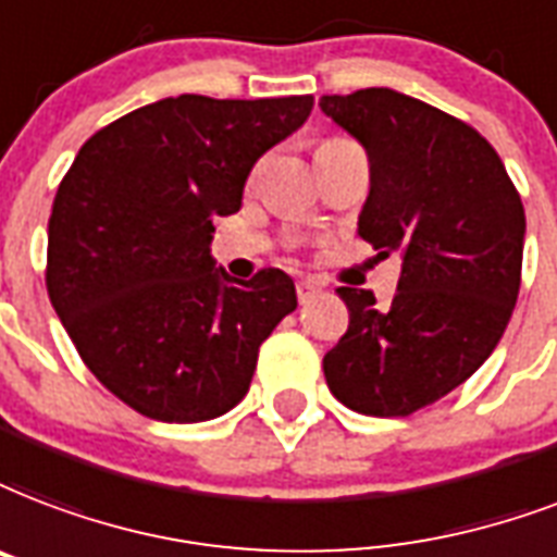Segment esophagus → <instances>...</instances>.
I'll return each mask as SVG.
<instances>
[{
	"label": "esophagus",
	"mask_w": 557,
	"mask_h": 557,
	"mask_svg": "<svg viewBox=\"0 0 557 557\" xmlns=\"http://www.w3.org/2000/svg\"><path fill=\"white\" fill-rule=\"evenodd\" d=\"M318 292H321V286L312 283V280H300V283H297V300H300V304H309Z\"/></svg>",
	"instance_id": "esophagus-1"
}]
</instances>
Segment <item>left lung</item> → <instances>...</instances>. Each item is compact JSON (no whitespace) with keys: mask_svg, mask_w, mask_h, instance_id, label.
Returning a JSON list of instances; mask_svg holds the SVG:
<instances>
[{"mask_svg":"<svg viewBox=\"0 0 557 557\" xmlns=\"http://www.w3.org/2000/svg\"><path fill=\"white\" fill-rule=\"evenodd\" d=\"M318 104L368 154L359 236L376 260L403 257L388 309L364 288H338L350 324L324 356L326 385L347 409L406 418L499 345L520 292L523 201L491 143L426 101L368 87Z\"/></svg>","mask_w":557,"mask_h":557,"instance_id":"8db88e82","label":"left lung"}]
</instances>
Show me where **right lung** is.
<instances>
[{
	"label": "right lung",
	"mask_w": 557,
	"mask_h": 557,
	"mask_svg": "<svg viewBox=\"0 0 557 557\" xmlns=\"http://www.w3.org/2000/svg\"><path fill=\"white\" fill-rule=\"evenodd\" d=\"M312 96L184 92L81 146L49 219L46 288L96 380L163 423H201L248 394L260 345L295 312L280 269L231 280L210 253L250 169L295 134Z\"/></svg>",
	"instance_id": "1"
}]
</instances>
